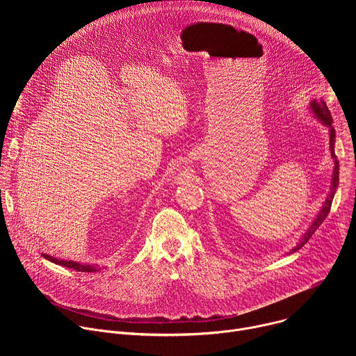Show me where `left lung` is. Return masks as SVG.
<instances>
[{
  "instance_id": "left-lung-1",
  "label": "left lung",
  "mask_w": 356,
  "mask_h": 356,
  "mask_svg": "<svg viewBox=\"0 0 356 356\" xmlns=\"http://www.w3.org/2000/svg\"><path fill=\"white\" fill-rule=\"evenodd\" d=\"M310 111L314 115V118H317L324 127L328 128V134H330V150H331V158L334 161V170H332V179H331V187H330V193L327 194V198L324 201V204L320 210V213L316 216V218L313 220V222L310 224V227L307 228V231L301 235V238L298 239L297 245L287 252V255L290 253H294L296 250H298L304 243H307V241L312 238V235L317 231V228L323 224V221L327 218L331 204H332V198L335 195L337 187H338V180H339V163L338 159L335 156V152H334V146H335V129L332 128V117L331 113L325 104L324 99H313L310 103Z\"/></svg>"
}]
</instances>
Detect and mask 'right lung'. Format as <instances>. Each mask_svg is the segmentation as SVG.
<instances>
[{"label":"right lung","instance_id":"right-lung-1","mask_svg":"<svg viewBox=\"0 0 356 356\" xmlns=\"http://www.w3.org/2000/svg\"><path fill=\"white\" fill-rule=\"evenodd\" d=\"M42 257L44 259H47L49 262H54L56 265H62L65 268H70V269L77 270V272H97V270H101V268L98 265H87V264H79V262H74V261L59 259V258H54L50 255H46V253H42Z\"/></svg>","mask_w":356,"mask_h":356}]
</instances>
